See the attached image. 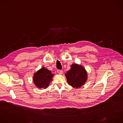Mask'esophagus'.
<instances>
[{"label":"esophagus","instance_id":"34e87169","mask_svg":"<svg viewBox=\"0 0 123 123\" xmlns=\"http://www.w3.org/2000/svg\"><path fill=\"white\" fill-rule=\"evenodd\" d=\"M57 71L59 74H62L63 73V71L62 70H57Z\"/></svg>","mask_w":123,"mask_h":123}]
</instances>
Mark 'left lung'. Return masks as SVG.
<instances>
[{
    "label": "left lung",
    "instance_id": "left-lung-1",
    "mask_svg": "<svg viewBox=\"0 0 123 123\" xmlns=\"http://www.w3.org/2000/svg\"><path fill=\"white\" fill-rule=\"evenodd\" d=\"M85 68L80 65L73 64L71 68L67 71L65 76L68 85L74 88H79L85 83L87 78Z\"/></svg>",
    "mask_w": 123,
    "mask_h": 123
}]
</instances>
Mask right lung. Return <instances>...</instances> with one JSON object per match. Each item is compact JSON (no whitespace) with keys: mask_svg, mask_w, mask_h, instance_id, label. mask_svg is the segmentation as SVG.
<instances>
[{"mask_svg":"<svg viewBox=\"0 0 123 123\" xmlns=\"http://www.w3.org/2000/svg\"><path fill=\"white\" fill-rule=\"evenodd\" d=\"M53 76L51 71L43 67L34 74L33 81L38 88L45 89L49 86Z\"/></svg>","mask_w":123,"mask_h":123,"instance_id":"1","label":"right lung"}]
</instances>
